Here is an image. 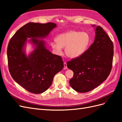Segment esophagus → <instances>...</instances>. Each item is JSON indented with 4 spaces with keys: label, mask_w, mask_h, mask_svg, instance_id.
<instances>
[{
    "label": "esophagus",
    "mask_w": 122,
    "mask_h": 122,
    "mask_svg": "<svg viewBox=\"0 0 122 122\" xmlns=\"http://www.w3.org/2000/svg\"><path fill=\"white\" fill-rule=\"evenodd\" d=\"M64 69L66 70L67 69V63L66 62H64Z\"/></svg>",
    "instance_id": "esophagus-1"
}]
</instances>
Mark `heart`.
<instances>
[{
    "instance_id": "b5f03b06",
    "label": "heart",
    "mask_w": 122,
    "mask_h": 122,
    "mask_svg": "<svg viewBox=\"0 0 122 122\" xmlns=\"http://www.w3.org/2000/svg\"><path fill=\"white\" fill-rule=\"evenodd\" d=\"M56 41L51 42V46L55 53L61 54L62 48H65L66 55L69 58H76L86 52L91 38L87 32L72 30L58 35Z\"/></svg>"
}]
</instances>
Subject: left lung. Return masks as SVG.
<instances>
[{
  "label": "left lung",
  "instance_id": "left-lung-1",
  "mask_svg": "<svg viewBox=\"0 0 122 122\" xmlns=\"http://www.w3.org/2000/svg\"><path fill=\"white\" fill-rule=\"evenodd\" d=\"M95 32L94 42L86 52L67 64L74 72L73 78L69 81L70 86L79 93H86L97 87L107 79L112 70V41L100 26L96 28Z\"/></svg>",
  "mask_w": 122,
  "mask_h": 122
}]
</instances>
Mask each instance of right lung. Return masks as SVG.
<instances>
[{
  "label": "right lung",
  "mask_w": 122,
  "mask_h": 122,
  "mask_svg": "<svg viewBox=\"0 0 122 122\" xmlns=\"http://www.w3.org/2000/svg\"><path fill=\"white\" fill-rule=\"evenodd\" d=\"M56 27L54 23H28L17 30L10 39L7 49L9 71L15 81L34 94L46 91L55 75L64 68L61 56L46 49L45 38ZM27 38L35 46L28 56L24 48Z\"/></svg>",
  "instance_id": "add662e5"
}]
</instances>
